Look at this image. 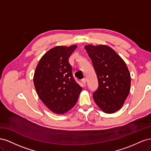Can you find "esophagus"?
Listing matches in <instances>:
<instances>
[{"mask_svg":"<svg viewBox=\"0 0 151 151\" xmlns=\"http://www.w3.org/2000/svg\"><path fill=\"white\" fill-rule=\"evenodd\" d=\"M82 82H83V83L84 85H86V79H82Z\"/></svg>","mask_w":151,"mask_h":151,"instance_id":"esophagus-1","label":"esophagus"}]
</instances>
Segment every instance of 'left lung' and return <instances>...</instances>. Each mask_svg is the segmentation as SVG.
Segmentation results:
<instances>
[{
	"instance_id": "left-lung-1",
	"label": "left lung",
	"mask_w": 151,
	"mask_h": 151,
	"mask_svg": "<svg viewBox=\"0 0 151 151\" xmlns=\"http://www.w3.org/2000/svg\"><path fill=\"white\" fill-rule=\"evenodd\" d=\"M85 49L91 59L98 81L93 99L106 113H113L122 107L130 89V75L125 62L106 45H89Z\"/></svg>"
}]
</instances>
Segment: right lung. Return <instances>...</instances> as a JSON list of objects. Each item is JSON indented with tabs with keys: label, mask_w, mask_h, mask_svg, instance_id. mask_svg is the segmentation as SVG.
I'll list each match as a JSON object with an SVG mask.
<instances>
[{
	"label": "right lung",
	"mask_w": 151,
	"mask_h": 151,
	"mask_svg": "<svg viewBox=\"0 0 151 151\" xmlns=\"http://www.w3.org/2000/svg\"><path fill=\"white\" fill-rule=\"evenodd\" d=\"M76 48L77 45H72L50 49L41 58L35 72L36 93L46 106L56 114H63L74 107L82 91L68 62Z\"/></svg>",
	"instance_id": "1"
}]
</instances>
